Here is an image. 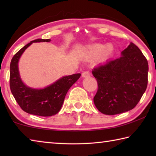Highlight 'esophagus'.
Returning a JSON list of instances; mask_svg holds the SVG:
<instances>
[{"label":"esophagus","instance_id":"1","mask_svg":"<svg viewBox=\"0 0 156 156\" xmlns=\"http://www.w3.org/2000/svg\"><path fill=\"white\" fill-rule=\"evenodd\" d=\"M89 76H90V72H88V71H85V72H84L83 73H82V77L83 78L88 77Z\"/></svg>","mask_w":156,"mask_h":156}]
</instances>
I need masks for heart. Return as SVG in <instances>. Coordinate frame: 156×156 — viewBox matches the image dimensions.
<instances>
[{"label":"heart","instance_id":"1","mask_svg":"<svg viewBox=\"0 0 156 156\" xmlns=\"http://www.w3.org/2000/svg\"><path fill=\"white\" fill-rule=\"evenodd\" d=\"M113 52V47L112 44L107 45L95 44L89 47L86 51V57L89 60H93L100 56L102 60H107L112 56Z\"/></svg>","mask_w":156,"mask_h":156}]
</instances>
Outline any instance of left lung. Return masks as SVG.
Instances as JSON below:
<instances>
[{"label":"left lung","instance_id":"obj_1","mask_svg":"<svg viewBox=\"0 0 156 156\" xmlns=\"http://www.w3.org/2000/svg\"><path fill=\"white\" fill-rule=\"evenodd\" d=\"M121 54L119 58L107 61L92 71L98 86L94 104L106 115L133 109L147 87L149 65L140 49L131 43Z\"/></svg>","mask_w":156,"mask_h":156}]
</instances>
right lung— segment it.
Masks as SVG:
<instances>
[{"label":"right lung","instance_id":"1","mask_svg":"<svg viewBox=\"0 0 156 156\" xmlns=\"http://www.w3.org/2000/svg\"><path fill=\"white\" fill-rule=\"evenodd\" d=\"M50 39H36L20 49L10 63L9 85L16 101L24 112L40 116H51L59 112L69 89L80 77V73L64 76L47 87L30 88L21 80L18 63L25 50L32 43L50 42Z\"/></svg>","mask_w":156,"mask_h":156}]
</instances>
